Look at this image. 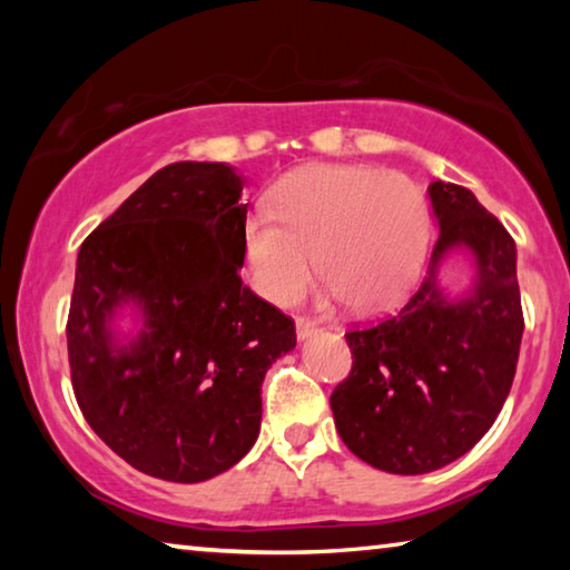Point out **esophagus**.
Returning a JSON list of instances; mask_svg holds the SVG:
<instances>
[{"mask_svg":"<svg viewBox=\"0 0 570 570\" xmlns=\"http://www.w3.org/2000/svg\"><path fill=\"white\" fill-rule=\"evenodd\" d=\"M316 334V324L312 320H296V336L298 342L308 340V336Z\"/></svg>","mask_w":570,"mask_h":570,"instance_id":"1","label":"esophagus"}]
</instances>
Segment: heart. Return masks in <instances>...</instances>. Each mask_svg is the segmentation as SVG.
Segmentation results:
<instances>
[{
    "label": "heart",
    "instance_id": "obj_1",
    "mask_svg": "<svg viewBox=\"0 0 570 570\" xmlns=\"http://www.w3.org/2000/svg\"><path fill=\"white\" fill-rule=\"evenodd\" d=\"M244 228L256 292L292 306L316 274L322 302L352 312L390 308L417 284L430 244V206L417 183L360 163H316L288 173ZM315 258H311V254Z\"/></svg>",
    "mask_w": 570,
    "mask_h": 570
}]
</instances>
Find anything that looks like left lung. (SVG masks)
<instances>
[{
  "instance_id": "8db88e82",
  "label": "left lung",
  "mask_w": 570,
  "mask_h": 570,
  "mask_svg": "<svg viewBox=\"0 0 570 570\" xmlns=\"http://www.w3.org/2000/svg\"><path fill=\"white\" fill-rule=\"evenodd\" d=\"M428 196L440 228L428 276L397 314L346 334L354 364L330 400L344 445L394 475L440 470L478 445L523 340L515 240L472 190L435 180ZM460 253L471 282L450 293L441 268Z\"/></svg>"
}]
</instances>
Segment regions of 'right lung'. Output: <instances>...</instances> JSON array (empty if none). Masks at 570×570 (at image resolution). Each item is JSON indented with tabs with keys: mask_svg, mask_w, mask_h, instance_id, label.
<instances>
[{
	"mask_svg": "<svg viewBox=\"0 0 570 570\" xmlns=\"http://www.w3.org/2000/svg\"><path fill=\"white\" fill-rule=\"evenodd\" d=\"M240 193L228 163H170L77 254V404L105 445L153 478L204 482L234 468L262 430L268 366L296 346L294 322L240 282Z\"/></svg>",
	"mask_w": 570,
	"mask_h": 570,
	"instance_id": "1",
	"label": "right lung"
}]
</instances>
